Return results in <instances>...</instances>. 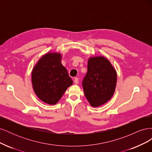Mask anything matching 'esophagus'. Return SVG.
Here are the masks:
<instances>
[{
    "mask_svg": "<svg viewBox=\"0 0 152 152\" xmlns=\"http://www.w3.org/2000/svg\"><path fill=\"white\" fill-rule=\"evenodd\" d=\"M74 83H75V84H79V79H78L77 77H75L74 79Z\"/></svg>",
    "mask_w": 152,
    "mask_h": 152,
    "instance_id": "34e87169",
    "label": "esophagus"
}]
</instances>
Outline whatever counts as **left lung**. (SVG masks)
<instances>
[{"label":"left lung","instance_id":"8db88e82","mask_svg":"<svg viewBox=\"0 0 152 152\" xmlns=\"http://www.w3.org/2000/svg\"><path fill=\"white\" fill-rule=\"evenodd\" d=\"M117 72L103 56L89 57L82 82L86 98L93 107H100L112 98L117 86Z\"/></svg>","mask_w":152,"mask_h":152}]
</instances>
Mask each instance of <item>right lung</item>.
<instances>
[{
	"instance_id": "obj_1",
	"label": "right lung",
	"mask_w": 152,
	"mask_h": 152,
	"mask_svg": "<svg viewBox=\"0 0 152 152\" xmlns=\"http://www.w3.org/2000/svg\"><path fill=\"white\" fill-rule=\"evenodd\" d=\"M60 53L48 52L36 63L31 71L32 87L37 96L48 104H56L73 80L61 64Z\"/></svg>"
}]
</instances>
